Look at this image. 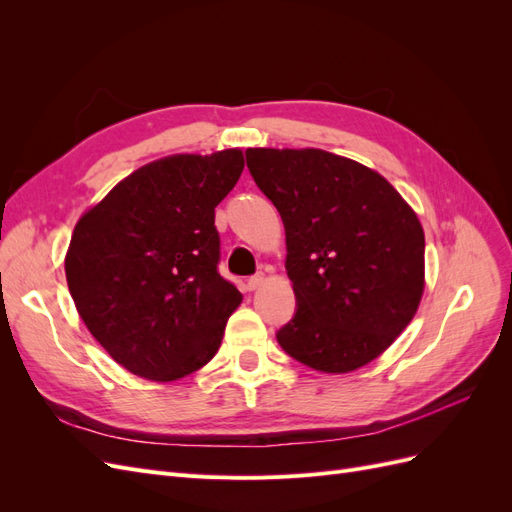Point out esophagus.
Here are the masks:
<instances>
[{
    "mask_svg": "<svg viewBox=\"0 0 512 512\" xmlns=\"http://www.w3.org/2000/svg\"><path fill=\"white\" fill-rule=\"evenodd\" d=\"M262 282H265V275L262 273H256V275H252V277H247V282H245V290H256L258 286H262Z\"/></svg>",
    "mask_w": 512,
    "mask_h": 512,
    "instance_id": "esophagus-1",
    "label": "esophagus"
}]
</instances>
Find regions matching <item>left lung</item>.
I'll list each match as a JSON object with an SVG mask.
<instances>
[{
	"mask_svg": "<svg viewBox=\"0 0 512 512\" xmlns=\"http://www.w3.org/2000/svg\"><path fill=\"white\" fill-rule=\"evenodd\" d=\"M280 211L297 309L275 333L307 367L346 374L389 348L423 294L425 235L376 170L322 149H247Z\"/></svg>",
	"mask_w": 512,
	"mask_h": 512,
	"instance_id": "obj_1",
	"label": "left lung"
}]
</instances>
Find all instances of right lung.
Masks as SVG:
<instances>
[{
  "label": "right lung",
  "instance_id": "right-lung-1",
  "mask_svg": "<svg viewBox=\"0 0 512 512\" xmlns=\"http://www.w3.org/2000/svg\"><path fill=\"white\" fill-rule=\"evenodd\" d=\"M243 173V153L170 156L117 183L76 224L66 280L100 346L132 374L177 380L222 344L237 286L218 271L215 207Z\"/></svg>",
  "mask_w": 512,
  "mask_h": 512
}]
</instances>
